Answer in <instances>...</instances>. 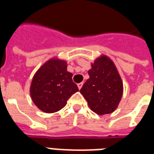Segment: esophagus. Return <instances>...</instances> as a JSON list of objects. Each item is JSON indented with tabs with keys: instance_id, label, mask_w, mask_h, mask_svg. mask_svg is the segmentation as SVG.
Masks as SVG:
<instances>
[{
	"instance_id": "34e87169",
	"label": "esophagus",
	"mask_w": 154,
	"mask_h": 154,
	"mask_svg": "<svg viewBox=\"0 0 154 154\" xmlns=\"http://www.w3.org/2000/svg\"><path fill=\"white\" fill-rule=\"evenodd\" d=\"M83 83H78V84H77L79 89H81V88H82V86H83Z\"/></svg>"
}]
</instances>
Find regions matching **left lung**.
<instances>
[{
	"label": "left lung",
	"mask_w": 154,
	"mask_h": 154,
	"mask_svg": "<svg viewBox=\"0 0 154 154\" xmlns=\"http://www.w3.org/2000/svg\"><path fill=\"white\" fill-rule=\"evenodd\" d=\"M88 75L80 89L88 106L98 115L112 112L123 94L122 81L112 61L106 56L97 58Z\"/></svg>",
	"instance_id": "8db88e82"
}]
</instances>
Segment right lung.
<instances>
[{
    "label": "right lung",
    "instance_id": "1",
    "mask_svg": "<svg viewBox=\"0 0 154 154\" xmlns=\"http://www.w3.org/2000/svg\"><path fill=\"white\" fill-rule=\"evenodd\" d=\"M66 63L58 59L46 62L34 75L30 96L35 105L46 113L58 112L79 88L66 70Z\"/></svg>",
    "mask_w": 154,
    "mask_h": 154
}]
</instances>
